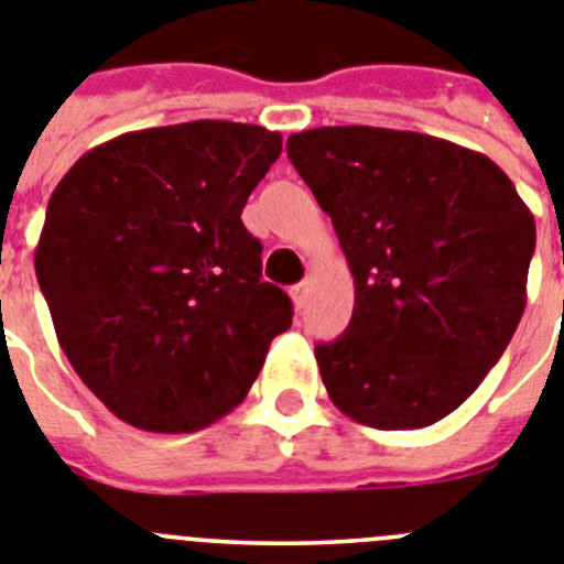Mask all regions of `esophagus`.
Listing matches in <instances>:
<instances>
[{"instance_id": "1", "label": "esophagus", "mask_w": 564, "mask_h": 564, "mask_svg": "<svg viewBox=\"0 0 564 564\" xmlns=\"http://www.w3.org/2000/svg\"><path fill=\"white\" fill-rule=\"evenodd\" d=\"M306 297H308V281L294 283V286H292V301H294V306L303 308V303H306Z\"/></svg>"}]
</instances>
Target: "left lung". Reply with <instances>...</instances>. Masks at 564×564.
<instances>
[{
	"instance_id": "1",
	"label": "left lung",
	"mask_w": 564,
	"mask_h": 564,
	"mask_svg": "<svg viewBox=\"0 0 564 564\" xmlns=\"http://www.w3.org/2000/svg\"><path fill=\"white\" fill-rule=\"evenodd\" d=\"M286 151L354 275L343 337L314 357L332 402L377 430L469 399L525 308L534 216L486 154L419 131L323 126Z\"/></svg>"
}]
</instances>
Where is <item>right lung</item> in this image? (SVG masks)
<instances>
[{
    "instance_id": "1",
    "label": "right lung",
    "mask_w": 564,
    "mask_h": 564,
    "mask_svg": "<svg viewBox=\"0 0 564 564\" xmlns=\"http://www.w3.org/2000/svg\"><path fill=\"white\" fill-rule=\"evenodd\" d=\"M281 143L230 120L129 131L55 185L35 278L75 373L131 427L194 433L227 415L292 326L241 221Z\"/></svg>"
}]
</instances>
